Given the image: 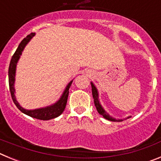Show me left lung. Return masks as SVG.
<instances>
[{
    "mask_svg": "<svg viewBox=\"0 0 161 161\" xmlns=\"http://www.w3.org/2000/svg\"><path fill=\"white\" fill-rule=\"evenodd\" d=\"M91 86H92V94H93V102H94V105H95V106H96L97 110L98 113L100 114H102V116H103V117L105 118L106 119H107V120L112 121V122H121L122 120H120V119H114V118H112L111 116H109V115L108 114L106 113L105 110H104L103 108H102V106L100 105V102H99V101H98L97 90L96 87H95L94 85H93L92 82H91ZM129 118H130V117H129Z\"/></svg>",
    "mask_w": 161,
    "mask_h": 161,
    "instance_id": "8db88e82",
    "label": "left lung"
}]
</instances>
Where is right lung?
Here are the masks:
<instances>
[{"label":"right lung","instance_id":"1","mask_svg":"<svg viewBox=\"0 0 161 161\" xmlns=\"http://www.w3.org/2000/svg\"><path fill=\"white\" fill-rule=\"evenodd\" d=\"M35 33H31L30 35L24 38L22 42H20L19 46L17 48L16 52H14V55L12 56V59L10 60V64H9V67H8V85H9V90H10L11 97H12L13 102L16 105L17 107L25 114L29 115L31 117L34 118V119H39V120H49V119H55V118L58 117L61 114L63 113L64 110L65 106H66L67 101H68V93H69V88H70L71 85H72V81L68 84V86L65 89L63 95L60 97L59 101L56 103L51 106H47L45 108H41V109H34V110H27L25 109L20 106L18 102H17L15 95H14V77H15V71H16V65L18 63V59L20 58V55H22V52L23 51L24 47L26 44L29 42L32 37L35 36Z\"/></svg>","mask_w":161,"mask_h":161}]
</instances>
